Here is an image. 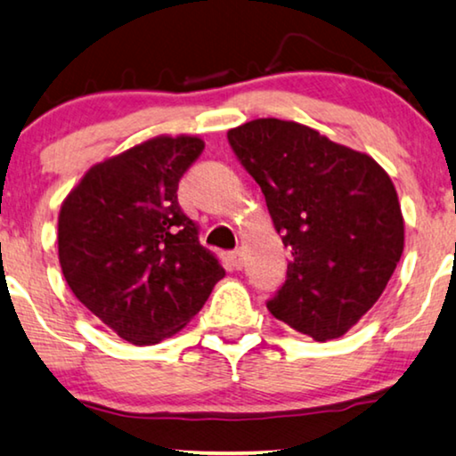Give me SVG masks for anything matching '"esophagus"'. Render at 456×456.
Wrapping results in <instances>:
<instances>
[{"label": "esophagus", "mask_w": 456, "mask_h": 456, "mask_svg": "<svg viewBox=\"0 0 456 456\" xmlns=\"http://www.w3.org/2000/svg\"><path fill=\"white\" fill-rule=\"evenodd\" d=\"M230 264L234 265V270H242V253L240 251L230 253Z\"/></svg>", "instance_id": "1"}]
</instances>
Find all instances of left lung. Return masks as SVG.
Listing matches in <instances>:
<instances>
[{
    "label": "left lung",
    "mask_w": 456,
    "mask_h": 456,
    "mask_svg": "<svg viewBox=\"0 0 456 456\" xmlns=\"http://www.w3.org/2000/svg\"><path fill=\"white\" fill-rule=\"evenodd\" d=\"M228 142L292 253L267 309L317 342L340 338L401 261L404 220L390 176L367 153L278 118L230 128Z\"/></svg>",
    "instance_id": "obj_1"
}]
</instances>
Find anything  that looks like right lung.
<instances>
[{
    "instance_id": "add662e5",
    "label": "right lung",
    "mask_w": 456,
    "mask_h": 456,
    "mask_svg": "<svg viewBox=\"0 0 456 456\" xmlns=\"http://www.w3.org/2000/svg\"><path fill=\"white\" fill-rule=\"evenodd\" d=\"M205 142L153 136L95 164L58 217L61 273L74 297L133 345L180 332L226 276L178 205V183Z\"/></svg>"
}]
</instances>
